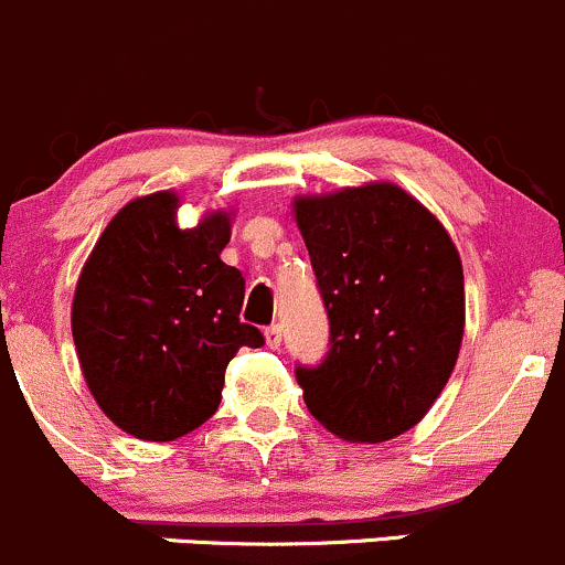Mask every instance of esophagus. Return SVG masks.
Here are the masks:
<instances>
[{
    "mask_svg": "<svg viewBox=\"0 0 565 565\" xmlns=\"http://www.w3.org/2000/svg\"><path fill=\"white\" fill-rule=\"evenodd\" d=\"M264 337H266V345L269 348H280V342H282V329L280 326H269V329L264 331Z\"/></svg>",
    "mask_w": 565,
    "mask_h": 565,
    "instance_id": "obj_1",
    "label": "esophagus"
}]
</instances>
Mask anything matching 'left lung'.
<instances>
[{
	"label": "left lung",
	"instance_id": "8db88e82",
	"mask_svg": "<svg viewBox=\"0 0 565 565\" xmlns=\"http://www.w3.org/2000/svg\"><path fill=\"white\" fill-rule=\"evenodd\" d=\"M294 217L331 326L321 367L296 370L307 408L351 444L408 433L462 345L465 277L449 231L394 182L296 195Z\"/></svg>",
	"mask_w": 565,
	"mask_h": 565
}]
</instances>
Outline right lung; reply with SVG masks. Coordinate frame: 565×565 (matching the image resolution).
I'll list each match as a JSON object with an SVG mask.
<instances>
[{"label": "right lung", "mask_w": 565, "mask_h": 565, "mask_svg": "<svg viewBox=\"0 0 565 565\" xmlns=\"http://www.w3.org/2000/svg\"><path fill=\"white\" fill-rule=\"evenodd\" d=\"M179 193L132 198L110 217L75 282L73 342L92 397L127 435L166 444L201 427L223 399L242 345L244 277L223 264L234 212L179 228Z\"/></svg>", "instance_id": "right-lung-1"}]
</instances>
